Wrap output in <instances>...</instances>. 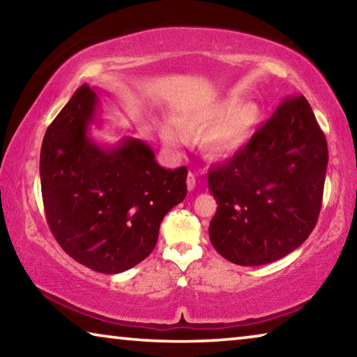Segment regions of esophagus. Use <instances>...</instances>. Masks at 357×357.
<instances>
[{
  "mask_svg": "<svg viewBox=\"0 0 357 357\" xmlns=\"http://www.w3.org/2000/svg\"><path fill=\"white\" fill-rule=\"evenodd\" d=\"M195 185H197L195 174H193V173H189V174H187V189H189V190H193V189H195Z\"/></svg>",
  "mask_w": 357,
  "mask_h": 357,
  "instance_id": "1",
  "label": "esophagus"
}]
</instances>
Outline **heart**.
I'll list each match as a JSON object with an SVG mask.
<instances>
[{"label":"heart","instance_id":"b5f03b06","mask_svg":"<svg viewBox=\"0 0 357 357\" xmlns=\"http://www.w3.org/2000/svg\"><path fill=\"white\" fill-rule=\"evenodd\" d=\"M261 123V108L253 100L241 102L228 96L206 102L178 116L179 128L190 134L202 135V148L213 159H227L243 149ZM162 138L165 144L178 148L181 138L176 132L164 128Z\"/></svg>","mask_w":357,"mask_h":357}]
</instances>
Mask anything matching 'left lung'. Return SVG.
<instances>
[{"label": "left lung", "mask_w": 357, "mask_h": 357, "mask_svg": "<svg viewBox=\"0 0 357 357\" xmlns=\"http://www.w3.org/2000/svg\"><path fill=\"white\" fill-rule=\"evenodd\" d=\"M328 143L304 96L285 98L231 159L209 170V239L234 264L277 261L309 238L321 209Z\"/></svg>", "instance_id": "1"}]
</instances>
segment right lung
<instances>
[{
  "label": "right lung",
  "mask_w": 357,
  "mask_h": 357,
  "mask_svg": "<svg viewBox=\"0 0 357 357\" xmlns=\"http://www.w3.org/2000/svg\"><path fill=\"white\" fill-rule=\"evenodd\" d=\"M96 88L82 84L48 126L40 149V187L48 227L63 250L102 274L124 273L154 250L168 211L187 195V168L155 162L134 137L100 144Z\"/></svg>",
  "instance_id": "obj_1"
}]
</instances>
